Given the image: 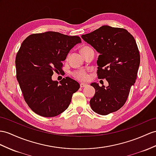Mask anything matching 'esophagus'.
<instances>
[{
    "instance_id": "esophagus-1",
    "label": "esophagus",
    "mask_w": 156,
    "mask_h": 156,
    "mask_svg": "<svg viewBox=\"0 0 156 156\" xmlns=\"http://www.w3.org/2000/svg\"><path fill=\"white\" fill-rule=\"evenodd\" d=\"M87 84H86V83H81V84H80V87H87Z\"/></svg>"
}]
</instances>
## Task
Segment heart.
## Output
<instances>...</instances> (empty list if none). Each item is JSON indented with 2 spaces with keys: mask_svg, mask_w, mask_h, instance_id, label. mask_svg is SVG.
<instances>
[{
  "mask_svg": "<svg viewBox=\"0 0 156 156\" xmlns=\"http://www.w3.org/2000/svg\"><path fill=\"white\" fill-rule=\"evenodd\" d=\"M89 47H83L81 51L85 50V49L89 48ZM72 75H73V77L74 78H75L76 79H77L79 81H87V79H88V75H87V71L83 70V69H79V70H77V71H73V73H72Z\"/></svg>",
  "mask_w": 156,
  "mask_h": 156,
  "instance_id": "b5f03b06",
  "label": "heart"
}]
</instances>
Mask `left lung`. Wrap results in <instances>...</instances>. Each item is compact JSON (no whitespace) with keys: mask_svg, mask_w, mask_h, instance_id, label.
<instances>
[{"mask_svg":"<svg viewBox=\"0 0 156 156\" xmlns=\"http://www.w3.org/2000/svg\"><path fill=\"white\" fill-rule=\"evenodd\" d=\"M81 37L100 54L97 60L98 79H106L108 86L90 85L95 94L90 101L94 112L107 115L126 102L137 78L140 57L136 40L126 30L102 26Z\"/></svg>","mask_w":156,"mask_h":156,"instance_id":"1","label":"left lung"}]
</instances>
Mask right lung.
<instances>
[{
	"mask_svg": "<svg viewBox=\"0 0 156 156\" xmlns=\"http://www.w3.org/2000/svg\"><path fill=\"white\" fill-rule=\"evenodd\" d=\"M81 42L79 36L49 31L32 34L22 43L15 60L16 79L25 101L37 115L54 117L69 107L80 85L68 77L53 81L51 76L62 70L68 53Z\"/></svg>",
	"mask_w": 156,
	"mask_h": 156,
	"instance_id": "right-lung-1",
	"label": "right lung"
}]
</instances>
